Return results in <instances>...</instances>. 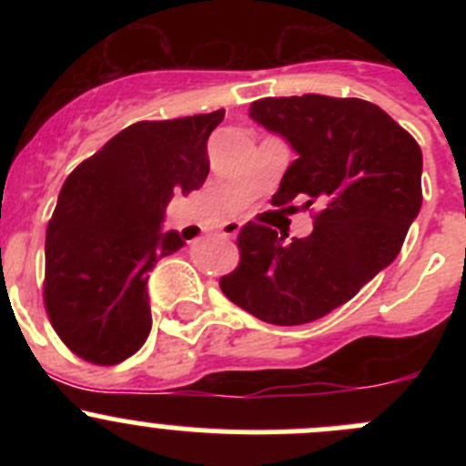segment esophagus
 Here are the masks:
<instances>
[{"label": "esophagus", "instance_id": "obj_1", "mask_svg": "<svg viewBox=\"0 0 466 466\" xmlns=\"http://www.w3.org/2000/svg\"><path fill=\"white\" fill-rule=\"evenodd\" d=\"M238 229H241V223H238V220H229V223L220 225V234H223V237H229V238L237 237Z\"/></svg>", "mask_w": 466, "mask_h": 466}]
</instances>
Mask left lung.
I'll return each instance as SVG.
<instances>
[{
  "mask_svg": "<svg viewBox=\"0 0 466 466\" xmlns=\"http://www.w3.org/2000/svg\"><path fill=\"white\" fill-rule=\"evenodd\" d=\"M250 116L298 153L275 203L307 196V207L318 200L322 209L313 232L293 241L268 225H243L241 261L220 277V290L263 322L318 320L397 259L421 209V148L363 98L270 96L252 103Z\"/></svg>",
  "mask_w": 466,
  "mask_h": 466,
  "instance_id": "obj_1",
  "label": "left lung"
}]
</instances>
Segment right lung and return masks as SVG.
<instances>
[{"label":"right lung","mask_w":466,"mask_h":466,"mask_svg":"<svg viewBox=\"0 0 466 466\" xmlns=\"http://www.w3.org/2000/svg\"><path fill=\"white\" fill-rule=\"evenodd\" d=\"M223 116L137 121L65 180L46 228L45 307L87 363H121L148 338V270L185 246L162 232L164 209L177 191L203 187L207 139Z\"/></svg>","instance_id":"add662e5"}]
</instances>
